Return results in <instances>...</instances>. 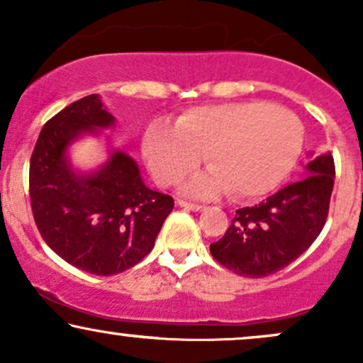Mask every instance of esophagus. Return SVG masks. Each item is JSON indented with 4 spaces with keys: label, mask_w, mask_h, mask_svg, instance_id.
<instances>
[{
    "label": "esophagus",
    "mask_w": 363,
    "mask_h": 363,
    "mask_svg": "<svg viewBox=\"0 0 363 363\" xmlns=\"http://www.w3.org/2000/svg\"><path fill=\"white\" fill-rule=\"evenodd\" d=\"M179 206L184 208V210H189V211H201L203 210L201 205H193V203H187V201H179Z\"/></svg>",
    "instance_id": "1"
}]
</instances>
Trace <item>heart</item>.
I'll list each match as a JSON object with an SVG mask.
<instances>
[{
  "mask_svg": "<svg viewBox=\"0 0 363 363\" xmlns=\"http://www.w3.org/2000/svg\"><path fill=\"white\" fill-rule=\"evenodd\" d=\"M303 126L294 112L268 102L196 107L176 126L155 123L143 136V157L157 184L170 186L196 169L205 155L210 172L182 191L210 198L230 191L235 199L272 193L302 152Z\"/></svg>",
  "mask_w": 363,
  "mask_h": 363,
  "instance_id": "1",
  "label": "heart"
}]
</instances>
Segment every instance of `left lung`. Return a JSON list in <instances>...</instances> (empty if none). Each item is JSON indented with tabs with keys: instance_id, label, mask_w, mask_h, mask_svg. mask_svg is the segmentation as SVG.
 I'll return each mask as SVG.
<instances>
[{
	"instance_id": "obj_1",
	"label": "left lung",
	"mask_w": 363,
	"mask_h": 363,
	"mask_svg": "<svg viewBox=\"0 0 363 363\" xmlns=\"http://www.w3.org/2000/svg\"><path fill=\"white\" fill-rule=\"evenodd\" d=\"M333 186L331 152L312 157L301 181L259 205L239 208L225 235L210 245L211 256L240 277L262 278L280 272L318 239L328 218Z\"/></svg>"
}]
</instances>
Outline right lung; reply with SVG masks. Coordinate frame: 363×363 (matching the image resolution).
Segmentation results:
<instances>
[{"mask_svg": "<svg viewBox=\"0 0 363 363\" xmlns=\"http://www.w3.org/2000/svg\"><path fill=\"white\" fill-rule=\"evenodd\" d=\"M101 95L69 104L44 124L30 158V203L45 244L83 272L109 277L133 268L155 245L174 208L145 186L138 164L107 145L99 167H74L69 150L85 136L114 128Z\"/></svg>", "mask_w": 363, "mask_h": 363, "instance_id": "right-lung-1", "label": "right lung"}]
</instances>
